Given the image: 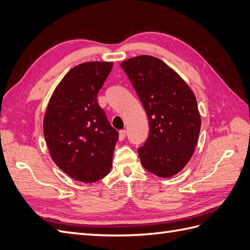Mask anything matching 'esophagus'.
Here are the masks:
<instances>
[{
    "mask_svg": "<svg viewBox=\"0 0 250 250\" xmlns=\"http://www.w3.org/2000/svg\"><path fill=\"white\" fill-rule=\"evenodd\" d=\"M125 137H126V131L125 130H120V132H119V140H120V141H123Z\"/></svg>",
    "mask_w": 250,
    "mask_h": 250,
    "instance_id": "obj_1",
    "label": "esophagus"
}]
</instances>
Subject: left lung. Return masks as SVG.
I'll list each match as a JSON object with an SVG mask.
<instances>
[{"label":"left lung","mask_w":250,"mask_h":250,"mask_svg":"<svg viewBox=\"0 0 250 250\" xmlns=\"http://www.w3.org/2000/svg\"><path fill=\"white\" fill-rule=\"evenodd\" d=\"M141 101L149 133L138 148L142 166L159 177H172L191 159L200 130L195 95L177 73L153 56L121 63Z\"/></svg>","instance_id":"obj_1"}]
</instances>
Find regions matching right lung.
Listing matches in <instances>:
<instances>
[{
    "label": "right lung",
    "instance_id": "1",
    "mask_svg": "<svg viewBox=\"0 0 250 250\" xmlns=\"http://www.w3.org/2000/svg\"><path fill=\"white\" fill-rule=\"evenodd\" d=\"M112 62H84L71 69L47 105L43 133L56 166L73 179L94 182L112 167L119 132L97 103Z\"/></svg>",
    "mask_w": 250,
    "mask_h": 250
}]
</instances>
